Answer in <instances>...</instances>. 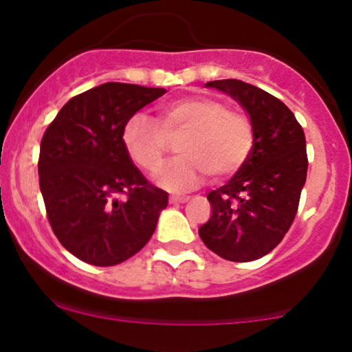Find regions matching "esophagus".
<instances>
[{
  "mask_svg": "<svg viewBox=\"0 0 352 352\" xmlns=\"http://www.w3.org/2000/svg\"><path fill=\"white\" fill-rule=\"evenodd\" d=\"M190 197L187 195H170V204H185L188 201Z\"/></svg>",
  "mask_w": 352,
  "mask_h": 352,
  "instance_id": "34e87169",
  "label": "esophagus"
}]
</instances>
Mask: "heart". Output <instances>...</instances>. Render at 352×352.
I'll list each match as a JSON object with an SVG mask.
<instances>
[{"mask_svg":"<svg viewBox=\"0 0 352 352\" xmlns=\"http://www.w3.org/2000/svg\"><path fill=\"white\" fill-rule=\"evenodd\" d=\"M179 136L175 151L180 155L157 175L159 185L172 192L199 187L207 175L215 184L232 179L248 162L256 140L248 112L200 94L167 100L157 109L155 120L135 114L122 127L129 159L148 175L162 167Z\"/></svg>","mask_w":352,"mask_h":352,"instance_id":"obj_1","label":"heart"}]
</instances>
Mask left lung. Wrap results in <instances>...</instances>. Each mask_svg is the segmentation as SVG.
Instances as JSON below:
<instances>
[{"instance_id": "left-lung-1", "label": "left lung", "mask_w": 352, "mask_h": 352, "mask_svg": "<svg viewBox=\"0 0 352 352\" xmlns=\"http://www.w3.org/2000/svg\"><path fill=\"white\" fill-rule=\"evenodd\" d=\"M252 116L256 140L248 162L223 187L212 190V217L199 228L208 250L228 261L268 254L288 233L308 172L305 132L280 99L238 79L210 80Z\"/></svg>"}]
</instances>
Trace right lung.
<instances>
[{"mask_svg":"<svg viewBox=\"0 0 352 352\" xmlns=\"http://www.w3.org/2000/svg\"><path fill=\"white\" fill-rule=\"evenodd\" d=\"M164 94L100 84L67 100L44 132L38 172L47 220L59 243L89 265L134 256L167 207V192L145 180L122 144L125 120Z\"/></svg>","mask_w":352,"mask_h":352,"instance_id":"add662e5","label":"right lung"}]
</instances>
